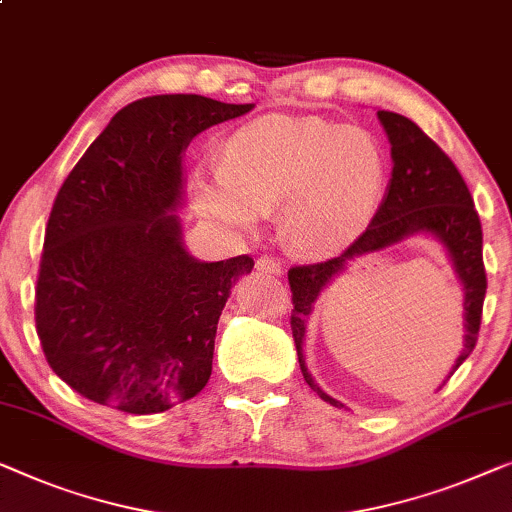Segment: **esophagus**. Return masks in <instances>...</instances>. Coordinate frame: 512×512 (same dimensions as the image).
Listing matches in <instances>:
<instances>
[{"label": "esophagus", "instance_id": "34e87169", "mask_svg": "<svg viewBox=\"0 0 512 512\" xmlns=\"http://www.w3.org/2000/svg\"><path fill=\"white\" fill-rule=\"evenodd\" d=\"M256 270L265 272V274H281L284 272V265H281L279 258H274V256H261L256 261Z\"/></svg>", "mask_w": 512, "mask_h": 512}]
</instances>
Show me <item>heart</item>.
<instances>
[{
  "label": "heart",
  "mask_w": 512,
  "mask_h": 512,
  "mask_svg": "<svg viewBox=\"0 0 512 512\" xmlns=\"http://www.w3.org/2000/svg\"><path fill=\"white\" fill-rule=\"evenodd\" d=\"M385 154L372 133L321 117H263L226 138L221 164L194 182L205 219L251 231L281 205V231L309 256H332L360 238L379 207Z\"/></svg>",
  "instance_id": "obj_1"
}]
</instances>
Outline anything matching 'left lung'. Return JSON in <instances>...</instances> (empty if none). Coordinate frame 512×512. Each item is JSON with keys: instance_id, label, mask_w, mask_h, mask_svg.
Returning <instances> with one entry per match:
<instances>
[{"instance_id": "8db88e82", "label": "left lung", "mask_w": 512, "mask_h": 512, "mask_svg": "<svg viewBox=\"0 0 512 512\" xmlns=\"http://www.w3.org/2000/svg\"><path fill=\"white\" fill-rule=\"evenodd\" d=\"M376 115H379L390 140L392 177L388 182V194H385L381 207L376 210L372 224L337 258L314 265H295V268L288 270V284H291L293 291L291 330L295 348H298L302 376L323 402L337 406V409H344V404L318 388V383L305 365L302 344H305L307 318L314 311L318 295L339 272H344L348 261L392 247V244L418 233L434 235L446 247L457 277L464 286L466 328L462 351H459L448 379L469 358L473 346L478 342L487 291L483 228H480L478 212L473 207L471 191L462 180V175H459L457 166L409 117L390 113V110H379Z\"/></svg>"}]
</instances>
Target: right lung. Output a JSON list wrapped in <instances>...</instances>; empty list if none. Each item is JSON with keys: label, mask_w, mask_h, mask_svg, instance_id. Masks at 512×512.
Returning a JSON list of instances; mask_svg holds the SVG:
<instances>
[{"label": "right lung", "mask_w": 512, "mask_h": 512, "mask_svg": "<svg viewBox=\"0 0 512 512\" xmlns=\"http://www.w3.org/2000/svg\"><path fill=\"white\" fill-rule=\"evenodd\" d=\"M251 108L201 94L133 101L57 191L34 316L48 365L78 395L150 416L205 388L221 309L254 258L205 263L184 247L182 154Z\"/></svg>", "instance_id": "add662e5"}]
</instances>
